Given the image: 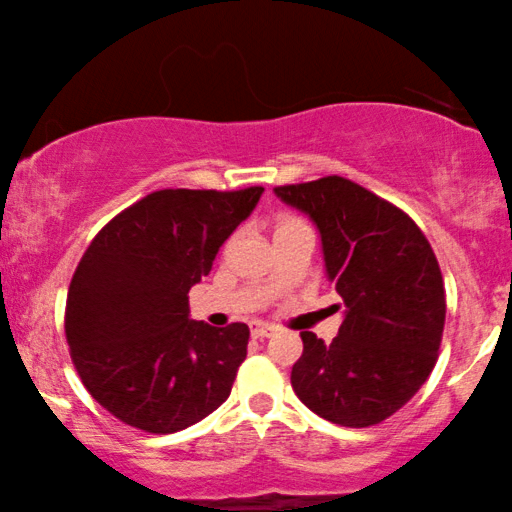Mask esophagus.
Returning <instances> with one entry per match:
<instances>
[{
  "mask_svg": "<svg viewBox=\"0 0 512 512\" xmlns=\"http://www.w3.org/2000/svg\"><path fill=\"white\" fill-rule=\"evenodd\" d=\"M249 331H251V338H270V335L277 333V328L261 324V321H254V324L249 326Z\"/></svg>",
  "mask_w": 512,
  "mask_h": 512,
  "instance_id": "1",
  "label": "esophagus"
}]
</instances>
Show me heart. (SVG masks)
I'll use <instances>...</instances> for the list:
<instances>
[{"label":"heart","mask_w":512,"mask_h":512,"mask_svg":"<svg viewBox=\"0 0 512 512\" xmlns=\"http://www.w3.org/2000/svg\"><path fill=\"white\" fill-rule=\"evenodd\" d=\"M296 226H303V221L296 219V216H289V214L277 216V219H275V235L282 233V230H289V228H296Z\"/></svg>","instance_id":"b5f03b06"}]
</instances>
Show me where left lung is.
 <instances>
[{
    "label": "left lung",
    "mask_w": 512,
    "mask_h": 512,
    "mask_svg": "<svg viewBox=\"0 0 512 512\" xmlns=\"http://www.w3.org/2000/svg\"><path fill=\"white\" fill-rule=\"evenodd\" d=\"M275 193L314 221L326 275L347 307L331 345L300 333L293 391L333 424H380L436 366L445 326L436 254L408 214L349 179L324 177Z\"/></svg>",
    "instance_id": "left-lung-1"
}]
</instances>
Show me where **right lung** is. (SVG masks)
Here are the masks:
<instances>
[{
    "label": "right lung",
    "mask_w": 512,
    "mask_h": 512,
    "mask_svg": "<svg viewBox=\"0 0 512 512\" xmlns=\"http://www.w3.org/2000/svg\"><path fill=\"white\" fill-rule=\"evenodd\" d=\"M261 193L165 188L90 242L69 284L65 333L81 382L123 424L174 433L230 396L249 326L193 321L188 291Z\"/></svg>",
    "instance_id": "obj_1"
}]
</instances>
